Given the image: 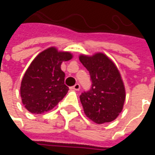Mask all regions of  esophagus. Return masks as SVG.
Masks as SVG:
<instances>
[{"label": "esophagus", "mask_w": 155, "mask_h": 155, "mask_svg": "<svg viewBox=\"0 0 155 155\" xmlns=\"http://www.w3.org/2000/svg\"><path fill=\"white\" fill-rule=\"evenodd\" d=\"M71 89H72V90H74V91H79V90L81 89V86H80V84H79V83H76V84H75V85H74Z\"/></svg>", "instance_id": "esophagus-1"}]
</instances>
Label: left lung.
Listing matches in <instances>:
<instances>
[{
  "mask_svg": "<svg viewBox=\"0 0 155 155\" xmlns=\"http://www.w3.org/2000/svg\"><path fill=\"white\" fill-rule=\"evenodd\" d=\"M81 63L89 71L91 87L80 95L85 115L97 124L111 122L122 111L126 91L115 64L102 53L92 56L80 55Z\"/></svg>",
  "mask_w": 155,
  "mask_h": 155,
  "instance_id": "8db88e82",
  "label": "left lung"
}]
</instances>
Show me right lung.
I'll list each match as a JSON object with an SVG mask.
<instances>
[{
  "label": "right lung",
  "mask_w": 155,
  "mask_h": 155,
  "mask_svg": "<svg viewBox=\"0 0 155 155\" xmlns=\"http://www.w3.org/2000/svg\"><path fill=\"white\" fill-rule=\"evenodd\" d=\"M72 57L69 52L49 47L32 61L20 86L22 103L29 112H47L64 99L69 88L64 84L65 74L61 70V64Z\"/></svg>",
  "instance_id": "obj_1"
}]
</instances>
